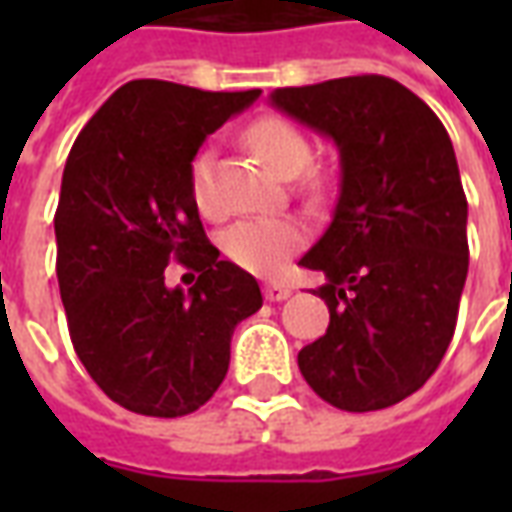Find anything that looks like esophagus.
<instances>
[{
	"mask_svg": "<svg viewBox=\"0 0 512 512\" xmlns=\"http://www.w3.org/2000/svg\"><path fill=\"white\" fill-rule=\"evenodd\" d=\"M263 293H266L268 301H285L293 290H290L285 282H266V285H263Z\"/></svg>",
	"mask_w": 512,
	"mask_h": 512,
	"instance_id": "34e87169",
	"label": "esophagus"
}]
</instances>
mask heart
Listing matches in <instances>:
<instances>
[{"mask_svg":"<svg viewBox=\"0 0 512 512\" xmlns=\"http://www.w3.org/2000/svg\"><path fill=\"white\" fill-rule=\"evenodd\" d=\"M246 142L279 178H296L310 167V139L282 117H260L246 128ZM211 169L213 156L200 150L191 161V194L202 211H211ZM304 189L318 197L326 180L318 169L304 175ZM304 246V230L285 216H255L230 224L222 235V252L235 266L255 274H277L290 257Z\"/></svg>","mask_w":512,"mask_h":512,"instance_id":"heart-1","label":"heart"}]
</instances>
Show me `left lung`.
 I'll list each match as a JSON object with an SVG mask.
<instances>
[{"mask_svg": "<svg viewBox=\"0 0 512 512\" xmlns=\"http://www.w3.org/2000/svg\"><path fill=\"white\" fill-rule=\"evenodd\" d=\"M271 106L340 153L332 224L299 263L329 329L299 351L315 395L343 411L395 406L425 384L455 332L469 271L466 194L450 134L386 76L282 87Z\"/></svg>", "mask_w": 512, "mask_h": 512, "instance_id": "obj_1", "label": "left lung"}]
</instances>
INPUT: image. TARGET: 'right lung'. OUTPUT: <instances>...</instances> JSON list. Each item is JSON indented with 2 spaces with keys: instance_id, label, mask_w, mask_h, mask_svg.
Masks as SVG:
<instances>
[{
  "instance_id": "add662e5",
  "label": "right lung",
  "mask_w": 512,
  "mask_h": 512,
  "mask_svg": "<svg viewBox=\"0 0 512 512\" xmlns=\"http://www.w3.org/2000/svg\"><path fill=\"white\" fill-rule=\"evenodd\" d=\"M260 90L205 93L136 79L109 95L73 142L54 235L73 348L106 395L145 417H183L227 376L238 323L263 307L252 274L219 257L191 194L205 136ZM178 259L201 271L167 289Z\"/></svg>"
}]
</instances>
